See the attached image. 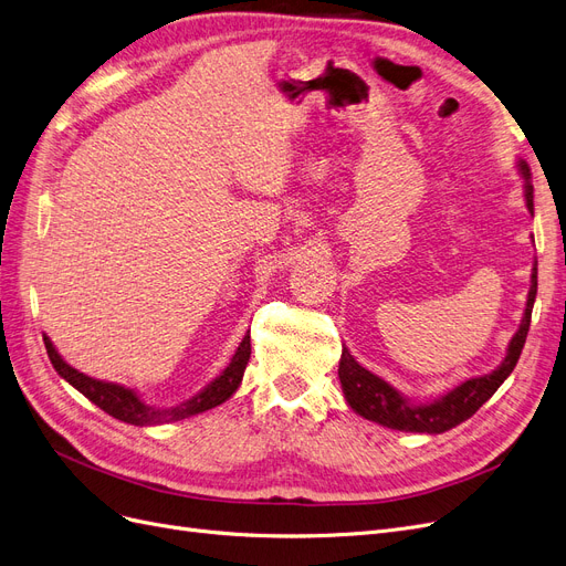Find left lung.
Instances as JSON below:
<instances>
[{
    "mask_svg": "<svg viewBox=\"0 0 566 566\" xmlns=\"http://www.w3.org/2000/svg\"><path fill=\"white\" fill-rule=\"evenodd\" d=\"M520 172L525 177V196H527V207L530 212H534V188L530 184V167L525 163H520ZM536 298V263L532 272V286H530V296H527V307H525V317H522V324L517 333L513 336L506 359L501 361L496 370L490 375H480V378H471L454 387L452 391L438 396V399L429 403H408V399L396 391L391 385H387L378 375H373L364 366L357 364V359L352 357L347 347L343 349L340 357V368H338V378L345 391V399L354 412H359L361 417L370 422H378L387 429L396 431H415V433H443L450 431L452 427L462 424L464 420L483 406L490 396L501 387L509 375L513 373L522 347H525L527 340V331L532 322V307Z\"/></svg>",
    "mask_w": 566,
    "mask_h": 566,
    "instance_id": "1",
    "label": "left lung"
}]
</instances>
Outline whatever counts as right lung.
I'll list each match as a JSON object with an SVG mask.
<instances>
[{"label":"right lung","instance_id":"1","mask_svg":"<svg viewBox=\"0 0 566 566\" xmlns=\"http://www.w3.org/2000/svg\"><path fill=\"white\" fill-rule=\"evenodd\" d=\"M44 345H46V352H49V359H51L53 368L57 370L60 378H65L74 389H78L88 401H93L97 408H102L107 415L116 417V420H120V422L135 424V427L179 422V420H186V417H191V415H198V412H205L209 408L221 406L240 387L247 361H249V354H251V340H249V333H247V336L240 343V347H238V352H235V357L230 359L226 370L219 375L214 382H209L198 396H193V399H188V401H184L175 408H151V406H146L133 389H125L123 385L102 382V380L88 378V375H83L76 368H72L70 364L62 361V357L55 352L53 343L46 336H44Z\"/></svg>","mask_w":566,"mask_h":566}]
</instances>
